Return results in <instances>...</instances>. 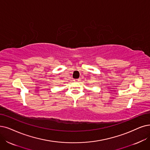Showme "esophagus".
Listing matches in <instances>:
<instances>
[{
  "instance_id": "34e87169",
  "label": "esophagus",
  "mask_w": 150,
  "mask_h": 150,
  "mask_svg": "<svg viewBox=\"0 0 150 150\" xmlns=\"http://www.w3.org/2000/svg\"><path fill=\"white\" fill-rule=\"evenodd\" d=\"M74 81L77 82H80L81 81V79H74Z\"/></svg>"
}]
</instances>
